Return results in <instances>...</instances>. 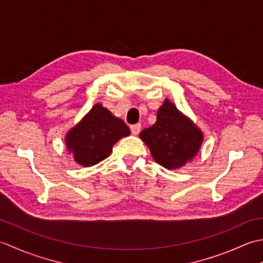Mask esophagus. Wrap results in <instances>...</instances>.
<instances>
[{"label": "esophagus", "mask_w": 263, "mask_h": 263, "mask_svg": "<svg viewBox=\"0 0 263 263\" xmlns=\"http://www.w3.org/2000/svg\"><path fill=\"white\" fill-rule=\"evenodd\" d=\"M130 128H131V132L133 136H138L139 132H140V130H141V124L140 123H138V124H133V125H131Z\"/></svg>", "instance_id": "obj_1"}]
</instances>
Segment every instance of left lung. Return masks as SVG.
Here are the masks:
<instances>
[{"label": "left lung", "instance_id": "obj_1", "mask_svg": "<svg viewBox=\"0 0 263 263\" xmlns=\"http://www.w3.org/2000/svg\"><path fill=\"white\" fill-rule=\"evenodd\" d=\"M154 159L167 170H177L192 160L202 144L203 135L176 106L165 99L157 121L140 133Z\"/></svg>", "mask_w": 263, "mask_h": 263}]
</instances>
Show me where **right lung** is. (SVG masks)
I'll return each instance as SVG.
<instances>
[{
  "label": "right lung",
  "instance_id": "1",
  "mask_svg": "<svg viewBox=\"0 0 263 263\" xmlns=\"http://www.w3.org/2000/svg\"><path fill=\"white\" fill-rule=\"evenodd\" d=\"M130 128L119 117L96 104L65 137L66 148L79 165L90 167L107 158L114 144L130 135Z\"/></svg>",
  "mask_w": 263,
  "mask_h": 263
}]
</instances>
